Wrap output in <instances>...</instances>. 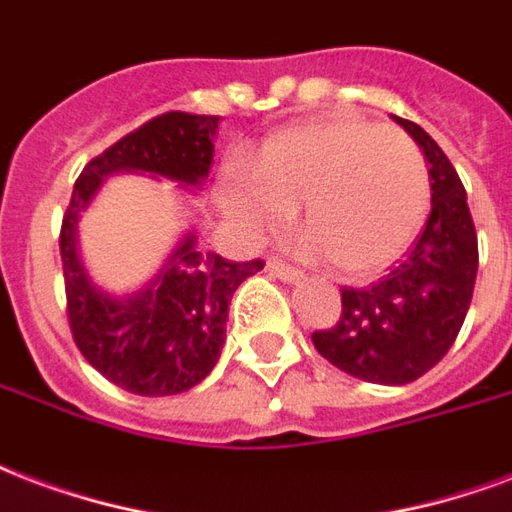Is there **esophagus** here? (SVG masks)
<instances>
[{"label": "esophagus", "instance_id": "obj_1", "mask_svg": "<svg viewBox=\"0 0 512 512\" xmlns=\"http://www.w3.org/2000/svg\"><path fill=\"white\" fill-rule=\"evenodd\" d=\"M266 271H268V274L279 276L282 282H301V279H304V274H301L298 268L287 266V263H282V260H276V257H271V260H268Z\"/></svg>", "mask_w": 512, "mask_h": 512}]
</instances>
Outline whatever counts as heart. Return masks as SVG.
<instances>
[{
    "label": "heart",
    "instance_id": "obj_1",
    "mask_svg": "<svg viewBox=\"0 0 512 512\" xmlns=\"http://www.w3.org/2000/svg\"><path fill=\"white\" fill-rule=\"evenodd\" d=\"M252 181L225 184V208L249 230H274L301 206L306 255L342 276L393 266L431 208L429 162L407 132L363 119L301 124L268 138Z\"/></svg>",
    "mask_w": 512,
    "mask_h": 512
}]
</instances>
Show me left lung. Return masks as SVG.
I'll return each mask as SVG.
<instances>
[{
  "mask_svg": "<svg viewBox=\"0 0 512 512\" xmlns=\"http://www.w3.org/2000/svg\"><path fill=\"white\" fill-rule=\"evenodd\" d=\"M396 121L429 160V222L404 263L374 285L344 287L339 320L312 333L325 361L377 385H407L442 361L478 276V233L456 168L423 127Z\"/></svg>",
  "mask_w": 512,
  "mask_h": 512,
  "instance_id": "left-lung-1",
  "label": "left lung"
}]
</instances>
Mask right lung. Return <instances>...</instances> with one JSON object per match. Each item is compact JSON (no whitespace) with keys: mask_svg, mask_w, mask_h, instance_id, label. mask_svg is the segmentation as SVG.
<instances>
[{"mask_svg":"<svg viewBox=\"0 0 512 512\" xmlns=\"http://www.w3.org/2000/svg\"><path fill=\"white\" fill-rule=\"evenodd\" d=\"M219 116L170 111L154 116L97 154L73 187L64 211L62 252L67 320L78 350L94 369L135 396H173L195 388L225 344L227 304L263 260L230 263L200 252L187 236L149 287L113 298L89 282L75 249V225L105 176L130 170L198 187L214 160Z\"/></svg>","mask_w":512,"mask_h":512,"instance_id":"right-lung-1","label":"right lung"}]
</instances>
